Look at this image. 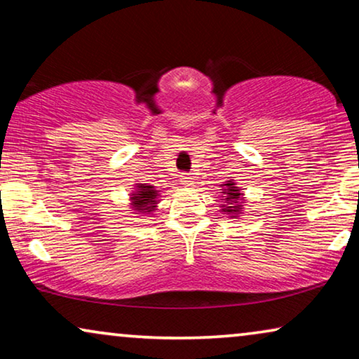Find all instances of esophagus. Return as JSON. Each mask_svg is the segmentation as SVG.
<instances>
[{
  "label": "esophagus",
  "instance_id": "34e87169",
  "mask_svg": "<svg viewBox=\"0 0 359 359\" xmlns=\"http://www.w3.org/2000/svg\"><path fill=\"white\" fill-rule=\"evenodd\" d=\"M180 184L183 186H193L194 184V176L191 173H183L180 176Z\"/></svg>",
  "mask_w": 359,
  "mask_h": 359
}]
</instances>
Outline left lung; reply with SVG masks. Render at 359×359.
<instances>
[{
    "mask_svg": "<svg viewBox=\"0 0 359 359\" xmlns=\"http://www.w3.org/2000/svg\"><path fill=\"white\" fill-rule=\"evenodd\" d=\"M220 191H222V203L220 204V212L227 214L230 219H237L240 214H242L243 210V203H245V198H243V193L240 191V188L235 183L233 180L230 181H225L224 184H220Z\"/></svg>",
    "mask_w": 359,
    "mask_h": 359,
    "instance_id": "8db88e82",
    "label": "left lung"
}]
</instances>
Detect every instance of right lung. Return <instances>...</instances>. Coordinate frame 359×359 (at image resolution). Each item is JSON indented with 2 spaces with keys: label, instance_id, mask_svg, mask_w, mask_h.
<instances>
[{
  "label": "right lung",
  "instance_id": "obj_1",
  "mask_svg": "<svg viewBox=\"0 0 359 359\" xmlns=\"http://www.w3.org/2000/svg\"><path fill=\"white\" fill-rule=\"evenodd\" d=\"M129 196L130 209L134 214L149 215L156 210V204L160 203V191L149 183H137Z\"/></svg>",
  "mask_w": 359,
  "mask_h": 359
}]
</instances>
